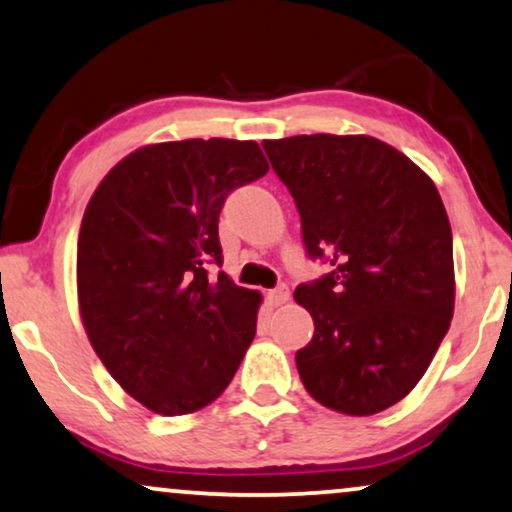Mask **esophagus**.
<instances>
[{
    "instance_id": "1",
    "label": "esophagus",
    "mask_w": 512,
    "mask_h": 512,
    "mask_svg": "<svg viewBox=\"0 0 512 512\" xmlns=\"http://www.w3.org/2000/svg\"><path fill=\"white\" fill-rule=\"evenodd\" d=\"M269 302L274 304V306H281V304H285L290 299V290H288V285H278V288H274V290H269Z\"/></svg>"
}]
</instances>
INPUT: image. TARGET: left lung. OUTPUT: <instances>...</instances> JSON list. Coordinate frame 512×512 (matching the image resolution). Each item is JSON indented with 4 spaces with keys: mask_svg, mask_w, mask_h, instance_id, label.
Returning a JSON list of instances; mask_svg holds the SVG:
<instances>
[{
    "mask_svg": "<svg viewBox=\"0 0 512 512\" xmlns=\"http://www.w3.org/2000/svg\"><path fill=\"white\" fill-rule=\"evenodd\" d=\"M290 189L311 260L332 271L295 290L313 318L297 370L313 400L370 417L400 403L454 313L452 227L433 180L370 135L264 140Z\"/></svg>",
    "mask_w": 512,
    "mask_h": 512,
    "instance_id": "8db88e82",
    "label": "left lung"
}]
</instances>
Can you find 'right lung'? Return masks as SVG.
I'll use <instances>...</instances> for the list:
<instances>
[{"instance_id":"1","label":"right lung","mask_w":512,"mask_h":512,"mask_svg":"<svg viewBox=\"0 0 512 512\" xmlns=\"http://www.w3.org/2000/svg\"><path fill=\"white\" fill-rule=\"evenodd\" d=\"M269 170L252 140H177L135 149L88 201L77 295L88 342L119 386L156 414L213 403L257 330L262 295L222 264L224 199Z\"/></svg>"}]
</instances>
